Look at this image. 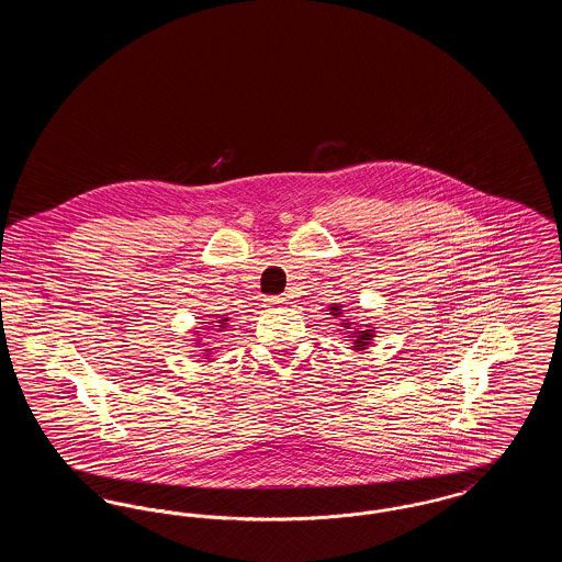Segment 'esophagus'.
Masks as SVG:
<instances>
[{
    "label": "esophagus",
    "instance_id": "obj_1",
    "mask_svg": "<svg viewBox=\"0 0 562 562\" xmlns=\"http://www.w3.org/2000/svg\"><path fill=\"white\" fill-rule=\"evenodd\" d=\"M284 303H286V296H282V294H276V296H268V299H266V305H268V307L284 305Z\"/></svg>",
    "mask_w": 562,
    "mask_h": 562
}]
</instances>
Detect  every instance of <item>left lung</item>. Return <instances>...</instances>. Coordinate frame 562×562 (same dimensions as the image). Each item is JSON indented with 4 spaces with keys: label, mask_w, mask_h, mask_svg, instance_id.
<instances>
[{
    "label": "left lung",
    "mask_w": 562,
    "mask_h": 562,
    "mask_svg": "<svg viewBox=\"0 0 562 562\" xmlns=\"http://www.w3.org/2000/svg\"><path fill=\"white\" fill-rule=\"evenodd\" d=\"M330 310V314L335 316V318H339L341 316V305L339 303H335V305H330L328 307ZM344 324H346V328L349 326V322L344 321ZM351 337H353V346L351 348L358 349H364L369 344H371V339H373V328H364V330H356V333H351Z\"/></svg>",
    "instance_id": "1"
}]
</instances>
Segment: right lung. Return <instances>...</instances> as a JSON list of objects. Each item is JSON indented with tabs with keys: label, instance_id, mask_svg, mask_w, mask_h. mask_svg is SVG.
I'll return each instance as SVG.
<instances>
[{
	"label": "right lung",
	"instance_id": "right-lung-1",
	"mask_svg": "<svg viewBox=\"0 0 562 562\" xmlns=\"http://www.w3.org/2000/svg\"><path fill=\"white\" fill-rule=\"evenodd\" d=\"M227 321H229V318H221V321L214 322H216V326H218V328H225V324H227Z\"/></svg>",
	"mask_w": 562,
	"mask_h": 562
}]
</instances>
